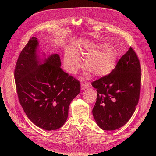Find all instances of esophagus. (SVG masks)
Instances as JSON below:
<instances>
[{"mask_svg": "<svg viewBox=\"0 0 156 156\" xmlns=\"http://www.w3.org/2000/svg\"><path fill=\"white\" fill-rule=\"evenodd\" d=\"M88 87H89V85L87 83H84L81 84V89L82 90H85V89L88 88Z\"/></svg>", "mask_w": 156, "mask_h": 156, "instance_id": "obj_1", "label": "esophagus"}]
</instances>
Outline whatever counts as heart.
<instances>
[{
  "label": "heart",
  "mask_w": 156,
  "mask_h": 156,
  "mask_svg": "<svg viewBox=\"0 0 156 156\" xmlns=\"http://www.w3.org/2000/svg\"><path fill=\"white\" fill-rule=\"evenodd\" d=\"M108 47L106 44L86 45L82 48L85 53L89 54L85 59V67L92 75L105 76L114 69L117 61V53L113 48ZM64 62L66 70L71 74L76 73L82 66L79 54L75 50L65 56Z\"/></svg>",
  "instance_id": "obj_1"
}]
</instances>
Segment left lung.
<instances>
[{
  "instance_id": "1",
  "label": "left lung",
  "mask_w": 156,
  "mask_h": 156,
  "mask_svg": "<svg viewBox=\"0 0 156 156\" xmlns=\"http://www.w3.org/2000/svg\"><path fill=\"white\" fill-rule=\"evenodd\" d=\"M140 81V62L130 47L112 73L92 83L97 92L92 114L100 128L112 131L129 121L139 101Z\"/></svg>"
}]
</instances>
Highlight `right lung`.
I'll return each mask as SVG.
<instances>
[{
    "mask_svg": "<svg viewBox=\"0 0 156 156\" xmlns=\"http://www.w3.org/2000/svg\"><path fill=\"white\" fill-rule=\"evenodd\" d=\"M38 47L39 41L32 37L19 55L14 71L17 92L28 118L45 130H55L66 122L80 85L61 68L58 54L43 53L41 57Z\"/></svg>",
    "mask_w": 156,
    "mask_h": 156,
    "instance_id": "right-lung-1",
    "label": "right lung"
}]
</instances>
